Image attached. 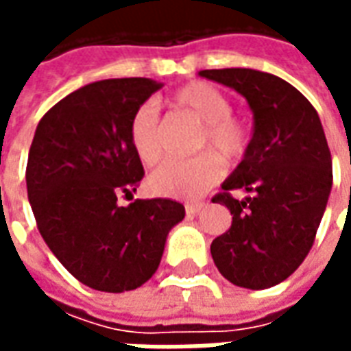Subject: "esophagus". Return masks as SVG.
Wrapping results in <instances>:
<instances>
[{"label":"esophagus","instance_id":"34e87169","mask_svg":"<svg viewBox=\"0 0 351 351\" xmlns=\"http://www.w3.org/2000/svg\"><path fill=\"white\" fill-rule=\"evenodd\" d=\"M203 206H205V203H186V214L188 216H195L197 213H201Z\"/></svg>","mask_w":351,"mask_h":351}]
</instances>
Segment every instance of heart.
Listing matches in <instances>:
<instances>
[{
	"label": "heart",
	"instance_id": "1",
	"mask_svg": "<svg viewBox=\"0 0 351 351\" xmlns=\"http://www.w3.org/2000/svg\"><path fill=\"white\" fill-rule=\"evenodd\" d=\"M169 105L186 110L197 122V154L190 160L165 161L148 176V190L154 195L171 199H197L223 175L226 163H237L248 152L252 141L250 128L235 116L231 99L226 93L203 80H193L178 88ZM130 145L141 163L156 165L163 156L160 118L156 108L141 105L130 120Z\"/></svg>",
	"mask_w": 351,
	"mask_h": 351
}]
</instances>
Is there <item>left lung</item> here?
Segmentation results:
<instances>
[{
  "instance_id": "obj_1",
  "label": "left lung",
  "mask_w": 351,
  "mask_h": 351,
  "mask_svg": "<svg viewBox=\"0 0 351 351\" xmlns=\"http://www.w3.org/2000/svg\"><path fill=\"white\" fill-rule=\"evenodd\" d=\"M233 88L254 112L250 148L213 203L233 214L210 254L231 284L265 289L284 282L308 256L332 186V161L316 108L297 88L256 69H205ZM235 191L247 197L235 198Z\"/></svg>"
}]
</instances>
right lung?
<instances>
[{"label":"right lung","instance_id":"obj_1","mask_svg":"<svg viewBox=\"0 0 351 351\" xmlns=\"http://www.w3.org/2000/svg\"><path fill=\"white\" fill-rule=\"evenodd\" d=\"M161 84L152 79L92 82L43 116L26 167L27 199L52 254L84 286L122 293L160 267L169 231L184 205L135 199L145 176L130 145V120Z\"/></svg>","mask_w":351,"mask_h":351}]
</instances>
